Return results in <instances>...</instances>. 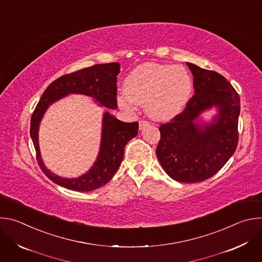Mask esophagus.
I'll return each instance as SVG.
<instances>
[{"mask_svg": "<svg viewBox=\"0 0 262 262\" xmlns=\"http://www.w3.org/2000/svg\"><path fill=\"white\" fill-rule=\"evenodd\" d=\"M148 125H149V122L146 121V120H140V122H139L140 129H142V128H144L145 126H148Z\"/></svg>", "mask_w": 262, "mask_h": 262, "instance_id": "esophagus-1", "label": "esophagus"}]
</instances>
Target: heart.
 I'll use <instances>...</instances> for the list:
<instances>
[{"instance_id":"b5f03b06","label":"heart","mask_w":262,"mask_h":262,"mask_svg":"<svg viewBox=\"0 0 262 262\" xmlns=\"http://www.w3.org/2000/svg\"><path fill=\"white\" fill-rule=\"evenodd\" d=\"M190 73L180 65L144 63L137 66L124 80L126 96L117 98L118 105L133 111L135 103H146L147 113L159 120L179 114L192 92Z\"/></svg>"}]
</instances>
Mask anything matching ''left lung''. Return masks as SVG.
<instances>
[{
    "label": "left lung",
    "instance_id": "obj_1",
    "mask_svg": "<svg viewBox=\"0 0 262 262\" xmlns=\"http://www.w3.org/2000/svg\"><path fill=\"white\" fill-rule=\"evenodd\" d=\"M194 76L195 94L181 113L161 124L157 157L174 180L200 182L216 174L235 152L241 99L222 74L186 63ZM212 106L219 113L209 125L195 122Z\"/></svg>",
    "mask_w": 262,
    "mask_h": 262
}]
</instances>
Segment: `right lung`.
<instances>
[{"label": "right lung", "instance_id": "obj_1", "mask_svg": "<svg viewBox=\"0 0 262 262\" xmlns=\"http://www.w3.org/2000/svg\"><path fill=\"white\" fill-rule=\"evenodd\" d=\"M119 63L96 64L55 80L43 92L32 117L30 135L36 150V159L42 172L55 183L68 190L89 192L106 184L118 170L124 156V148L129 140L138 135V122H123L105 112L102 119V133L99 154L92 168L78 178H62L48 170L41 160L38 128L46 111L53 102L68 95L78 93L95 98L107 108L117 107V76Z\"/></svg>", "mask_w": 262, "mask_h": 262}]
</instances>
